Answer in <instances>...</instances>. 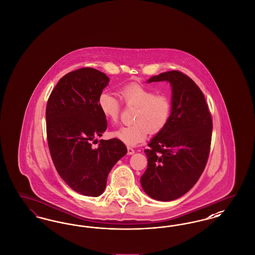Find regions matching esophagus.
<instances>
[{"mask_svg": "<svg viewBox=\"0 0 255 255\" xmlns=\"http://www.w3.org/2000/svg\"><path fill=\"white\" fill-rule=\"evenodd\" d=\"M127 153H128V155H133V153H134V150H133L132 147H127Z\"/></svg>", "mask_w": 255, "mask_h": 255, "instance_id": "34e87169", "label": "esophagus"}]
</instances>
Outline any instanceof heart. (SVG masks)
<instances>
[{
	"label": "heart",
	"mask_w": 255,
	"mask_h": 255,
	"mask_svg": "<svg viewBox=\"0 0 255 255\" xmlns=\"http://www.w3.org/2000/svg\"><path fill=\"white\" fill-rule=\"evenodd\" d=\"M122 102L127 107H135L134 123L123 126L113 132V135L124 144L134 146L144 141L148 133H158L169 122L172 114V99L166 94H157L146 86L131 83L120 90ZM98 107L105 119L118 123L122 111V101L109 93L98 97Z\"/></svg>",
	"instance_id": "b5f03b06"
}]
</instances>
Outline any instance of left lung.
Returning <instances> with one entry per match:
<instances>
[{
  "label": "left lung",
  "mask_w": 255,
  "mask_h": 255,
  "mask_svg": "<svg viewBox=\"0 0 255 255\" xmlns=\"http://www.w3.org/2000/svg\"><path fill=\"white\" fill-rule=\"evenodd\" d=\"M164 80L172 86V114L144 150L148 164L140 182L146 194L167 202L189 191L206 168L212 117L204 94L189 76L170 71L151 77L148 83Z\"/></svg>",
  "instance_id": "obj_1"
}]
</instances>
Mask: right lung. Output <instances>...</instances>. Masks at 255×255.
I'll use <instances>...</instances> for the list:
<instances>
[{
    "label": "right lung",
    "instance_id": "1",
    "mask_svg": "<svg viewBox=\"0 0 255 255\" xmlns=\"http://www.w3.org/2000/svg\"><path fill=\"white\" fill-rule=\"evenodd\" d=\"M105 73L81 68L64 75L51 91L46 108L47 138L53 164L61 178L77 193L102 194L113 166L126 155L122 140L100 139L107 120L98 97L108 85Z\"/></svg>",
    "mask_w": 255,
    "mask_h": 255
}]
</instances>
